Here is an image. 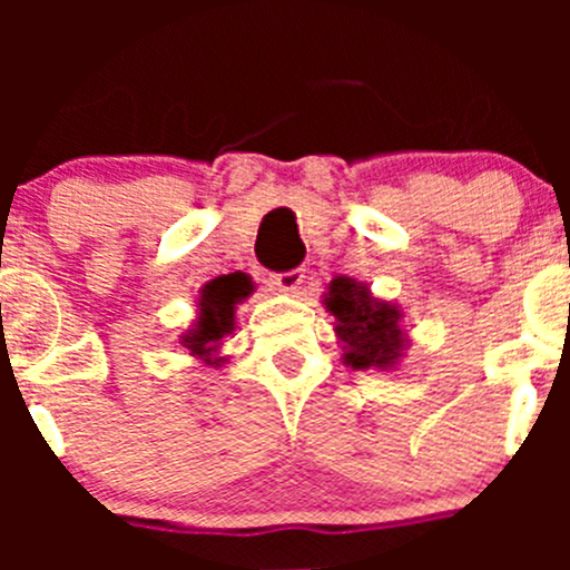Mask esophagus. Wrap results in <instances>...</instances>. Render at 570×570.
I'll return each mask as SVG.
<instances>
[{
  "label": "esophagus",
  "instance_id": "obj_1",
  "mask_svg": "<svg viewBox=\"0 0 570 570\" xmlns=\"http://www.w3.org/2000/svg\"><path fill=\"white\" fill-rule=\"evenodd\" d=\"M303 281H306V269H289V273L273 275V284L278 286L281 292H286V295H289V292L301 289Z\"/></svg>",
  "mask_w": 570,
  "mask_h": 570
}]
</instances>
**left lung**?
Masks as SVG:
<instances>
[{
	"label": "left lung",
	"instance_id": "left-lung-1",
	"mask_svg": "<svg viewBox=\"0 0 570 570\" xmlns=\"http://www.w3.org/2000/svg\"><path fill=\"white\" fill-rule=\"evenodd\" d=\"M331 312L333 333L342 344V361L350 370H396L411 347L405 312L400 303L383 301L366 281L336 275L322 295Z\"/></svg>",
	"mask_w": 570,
	"mask_h": 570
}]
</instances>
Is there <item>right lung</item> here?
Listing matches in <instances>:
<instances>
[{"instance_id": "obj_1", "label": "right lung", "mask_w": 570, "mask_h": 570, "mask_svg": "<svg viewBox=\"0 0 570 570\" xmlns=\"http://www.w3.org/2000/svg\"><path fill=\"white\" fill-rule=\"evenodd\" d=\"M253 281L245 273L220 275L206 281L198 289L195 301V320L178 336V344L187 350L189 358L200 361L204 366L228 364L223 344L237 327V308L253 295Z\"/></svg>"}]
</instances>
